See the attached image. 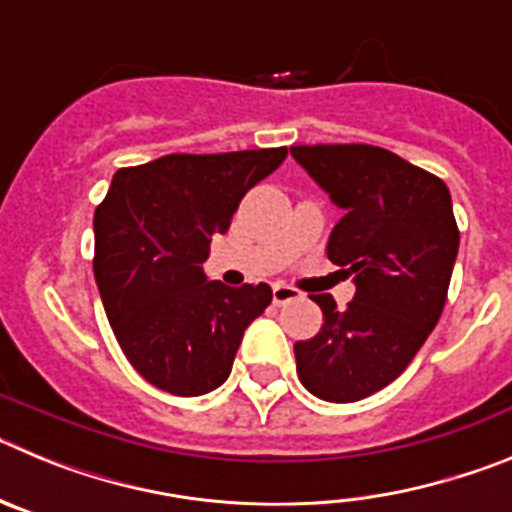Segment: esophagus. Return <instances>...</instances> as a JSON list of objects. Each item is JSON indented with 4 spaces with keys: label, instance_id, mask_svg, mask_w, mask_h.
<instances>
[{
    "label": "esophagus",
    "instance_id": "obj_1",
    "mask_svg": "<svg viewBox=\"0 0 512 512\" xmlns=\"http://www.w3.org/2000/svg\"><path fill=\"white\" fill-rule=\"evenodd\" d=\"M271 297H274V305L282 307L292 300H300V292H297L295 287H287V284H274V289H271Z\"/></svg>",
    "mask_w": 512,
    "mask_h": 512
}]
</instances>
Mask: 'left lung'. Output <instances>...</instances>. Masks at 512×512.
Instances as JSON below:
<instances>
[{
    "mask_svg": "<svg viewBox=\"0 0 512 512\" xmlns=\"http://www.w3.org/2000/svg\"><path fill=\"white\" fill-rule=\"evenodd\" d=\"M289 151L343 210L328 259L356 284L343 312L315 295L323 325L295 343L297 374L320 400H364L408 369L441 318L459 251L449 187L366 143Z\"/></svg>",
    "mask_w": 512,
    "mask_h": 512,
    "instance_id": "1",
    "label": "left lung"
}]
</instances>
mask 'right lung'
Listing matches in <instances>:
<instances>
[{"mask_svg": "<svg viewBox=\"0 0 512 512\" xmlns=\"http://www.w3.org/2000/svg\"><path fill=\"white\" fill-rule=\"evenodd\" d=\"M284 158L287 148L171 153L117 171L94 212L104 312L122 354L158 390L197 397L220 387L246 328L269 307V284L210 282L202 261L243 194Z\"/></svg>", "mask_w": 512, "mask_h": 512, "instance_id": "add662e5", "label": "right lung"}]
</instances>
